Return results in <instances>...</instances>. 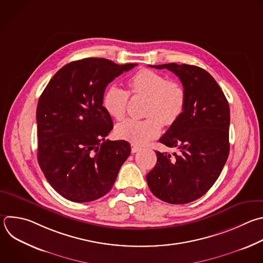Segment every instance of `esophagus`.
I'll return each instance as SVG.
<instances>
[{"mask_svg":"<svg viewBox=\"0 0 263 263\" xmlns=\"http://www.w3.org/2000/svg\"><path fill=\"white\" fill-rule=\"evenodd\" d=\"M132 153L134 154V153H137V152H139V151H141V147H139V146H137V145H134V144H132Z\"/></svg>","mask_w":263,"mask_h":263,"instance_id":"34e87169","label":"esophagus"}]
</instances>
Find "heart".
Instances as JSON below:
<instances>
[{"mask_svg": "<svg viewBox=\"0 0 263 263\" xmlns=\"http://www.w3.org/2000/svg\"><path fill=\"white\" fill-rule=\"evenodd\" d=\"M130 94L143 96L144 120H126L119 124L116 133L119 138L134 145H142L156 138L165 126L176 123L184 112L186 94L177 81L167 80L162 74L149 69L136 72L129 80ZM129 94L118 85H110L103 95V107L114 119L125 118Z\"/></svg>", "mask_w": 263, "mask_h": 263, "instance_id": "obj_1", "label": "heart"}]
</instances>
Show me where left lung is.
Returning a JSON list of instances; mask_svg holds the SVG:
<instances>
[{"label":"left lung","mask_w":263,"mask_h":263,"mask_svg":"<svg viewBox=\"0 0 263 263\" xmlns=\"http://www.w3.org/2000/svg\"><path fill=\"white\" fill-rule=\"evenodd\" d=\"M176 74L186 94L185 109L159 141L178 147L173 155L156 151L157 163L146 174L159 199L184 204L204 195L215 184L229 155L230 110L214 77L200 67L176 63L151 66Z\"/></svg>","instance_id":"1"}]
</instances>
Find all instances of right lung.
Wrapping results in <instances>:
<instances>
[{"label":"right lung","instance_id":"1","mask_svg":"<svg viewBox=\"0 0 263 263\" xmlns=\"http://www.w3.org/2000/svg\"><path fill=\"white\" fill-rule=\"evenodd\" d=\"M137 64L102 58L71 62L50 79L37 105L38 163L50 186L74 202L110 191L131 153L129 142L105 139L114 128L103 107L106 86Z\"/></svg>","mask_w":263,"mask_h":263}]
</instances>
